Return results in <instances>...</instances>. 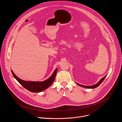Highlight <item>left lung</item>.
I'll return each instance as SVG.
<instances>
[{"label":"left lung","instance_id":"obj_1","mask_svg":"<svg viewBox=\"0 0 122 122\" xmlns=\"http://www.w3.org/2000/svg\"><path fill=\"white\" fill-rule=\"evenodd\" d=\"M106 76H107V75L105 76L104 77H103V78H102L99 81V82L98 83H97V84H95V85H93V86H87L82 85H80V84H78V83H76V84H77L78 85H79V86H82V87H85V88H96V87H98V86L102 83V81L104 80V79L106 78Z\"/></svg>","mask_w":122,"mask_h":122}]
</instances>
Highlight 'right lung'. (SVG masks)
<instances>
[{
  "label": "right lung",
  "mask_w": 122,
  "mask_h": 122,
  "mask_svg": "<svg viewBox=\"0 0 122 122\" xmlns=\"http://www.w3.org/2000/svg\"><path fill=\"white\" fill-rule=\"evenodd\" d=\"M57 70L58 69L56 68L52 75L48 79L43 81H28L23 80L17 76L12 70H11V71L14 77L24 88L32 92L36 93L40 92L46 90L52 85L55 80Z\"/></svg>",
  "instance_id": "add662e5"
}]
</instances>
